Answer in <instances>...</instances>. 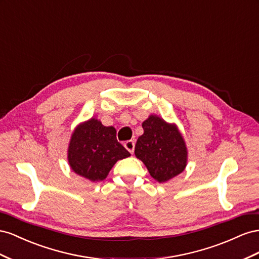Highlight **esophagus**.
I'll list each match as a JSON object with an SVG mask.
<instances>
[{
  "mask_svg": "<svg viewBox=\"0 0 259 259\" xmlns=\"http://www.w3.org/2000/svg\"><path fill=\"white\" fill-rule=\"evenodd\" d=\"M124 147L131 154H134V152H135V141H132V140H129V141H125L124 142Z\"/></svg>",
  "mask_w": 259,
  "mask_h": 259,
  "instance_id": "34e87169",
  "label": "esophagus"
}]
</instances>
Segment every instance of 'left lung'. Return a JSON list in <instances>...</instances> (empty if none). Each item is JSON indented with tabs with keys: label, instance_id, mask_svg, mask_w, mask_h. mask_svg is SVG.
Wrapping results in <instances>:
<instances>
[{
	"label": "left lung",
	"instance_id": "obj_1",
	"mask_svg": "<svg viewBox=\"0 0 259 259\" xmlns=\"http://www.w3.org/2000/svg\"><path fill=\"white\" fill-rule=\"evenodd\" d=\"M144 134L139 137L135 154L155 180L166 182L181 174L187 166V147L175 124L157 116L142 123Z\"/></svg>",
	"mask_w": 259,
	"mask_h": 259
}]
</instances>
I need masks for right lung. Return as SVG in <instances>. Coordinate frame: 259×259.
Segmentation results:
<instances>
[{"instance_id":"1","label":"right lung","mask_w":259,"mask_h":259,"mask_svg":"<svg viewBox=\"0 0 259 259\" xmlns=\"http://www.w3.org/2000/svg\"><path fill=\"white\" fill-rule=\"evenodd\" d=\"M129 156L130 153L117 141L116 129L105 127L94 118L78 125L71 136L69 165L90 181L104 180L117 160Z\"/></svg>"}]
</instances>
